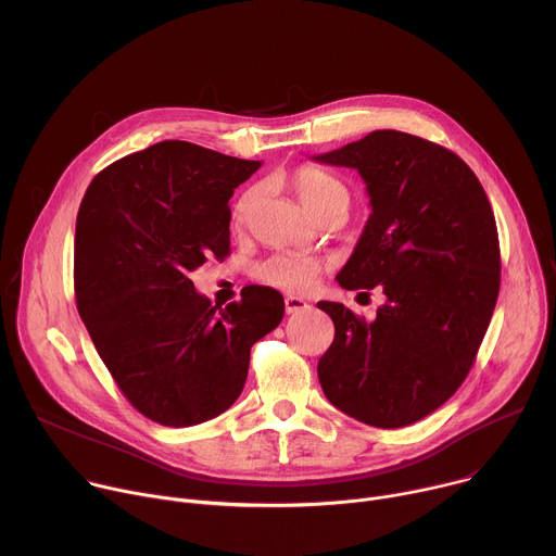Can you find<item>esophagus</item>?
Wrapping results in <instances>:
<instances>
[{"label":"esophagus","mask_w":556,"mask_h":556,"mask_svg":"<svg viewBox=\"0 0 556 556\" xmlns=\"http://www.w3.org/2000/svg\"><path fill=\"white\" fill-rule=\"evenodd\" d=\"M286 312L288 314H296V312H301V309H305L307 307V301H303V299H299V296H286Z\"/></svg>","instance_id":"esophagus-1"}]
</instances>
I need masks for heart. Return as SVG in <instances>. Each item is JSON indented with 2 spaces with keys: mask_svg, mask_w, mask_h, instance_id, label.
<instances>
[{
  "mask_svg": "<svg viewBox=\"0 0 556 556\" xmlns=\"http://www.w3.org/2000/svg\"><path fill=\"white\" fill-rule=\"evenodd\" d=\"M290 185L296 198L316 217L324 215L330 208H348L350 204V189L337 176L319 167H312V165L299 167L290 176ZM257 198H260V187H251L237 198L232 206V224L237 228L249 222V215L257 204ZM324 270H326V264L321 260L294 253V251H283L264 260L257 266L255 275L266 286L288 290V292H303L314 286L316 277H319Z\"/></svg>",
  "mask_w": 556,
  "mask_h": 556,
  "instance_id": "b5f03b06",
  "label": "heart"
}]
</instances>
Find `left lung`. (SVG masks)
I'll list each match as a JSON object with an SVG mask.
<instances>
[{"instance_id":"left-lung-1","label":"left lung","mask_w":556,"mask_h":556,"mask_svg":"<svg viewBox=\"0 0 556 556\" xmlns=\"http://www.w3.org/2000/svg\"><path fill=\"white\" fill-rule=\"evenodd\" d=\"M314 161L356 169L371 204L339 283L387 296L369 324L316 303L334 321L319 382L365 425H414L457 391L491 324L502 268L491 202L459 155L405 131L378 129Z\"/></svg>"}]
</instances>
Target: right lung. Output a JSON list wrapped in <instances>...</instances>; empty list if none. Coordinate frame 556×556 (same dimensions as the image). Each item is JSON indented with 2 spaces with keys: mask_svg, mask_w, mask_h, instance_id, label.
I'll list each match as a JSON object with an SVG mask.
<instances>
[{
  "mask_svg": "<svg viewBox=\"0 0 556 556\" xmlns=\"http://www.w3.org/2000/svg\"><path fill=\"white\" fill-rule=\"evenodd\" d=\"M260 161L163 140L103 169L76 215L74 296L125 399L149 420L193 427L244 389L251 348L283 319L264 286L226 307L191 273L230 251L232 191Z\"/></svg>",
  "mask_w": 556,
  "mask_h": 556,
  "instance_id": "obj_1",
  "label": "right lung"
}]
</instances>
